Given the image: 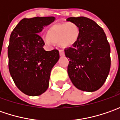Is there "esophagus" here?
I'll return each instance as SVG.
<instances>
[{
    "label": "esophagus",
    "instance_id": "1",
    "mask_svg": "<svg viewBox=\"0 0 120 120\" xmlns=\"http://www.w3.org/2000/svg\"><path fill=\"white\" fill-rule=\"evenodd\" d=\"M59 55L61 57H63V56L65 55V52H64L63 50H59Z\"/></svg>",
    "mask_w": 120,
    "mask_h": 120
}]
</instances>
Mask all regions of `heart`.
<instances>
[{
	"mask_svg": "<svg viewBox=\"0 0 120 120\" xmlns=\"http://www.w3.org/2000/svg\"><path fill=\"white\" fill-rule=\"evenodd\" d=\"M80 35L79 26L75 23L68 22L63 25H55L49 27L47 36H43V40L47 45L53 43H61L65 47L73 45L77 41Z\"/></svg>",
	"mask_w": 120,
	"mask_h": 120,
	"instance_id": "b5f03b06",
	"label": "heart"
}]
</instances>
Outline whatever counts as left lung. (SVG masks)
I'll list each match as a JSON object with an SVG mask.
<instances>
[{
  "mask_svg": "<svg viewBox=\"0 0 120 120\" xmlns=\"http://www.w3.org/2000/svg\"><path fill=\"white\" fill-rule=\"evenodd\" d=\"M75 23L80 35L71 47L65 49L69 59L67 73L77 89L93 92L104 85L110 65V46L103 29L95 21L84 16L69 17Z\"/></svg>",
  "mask_w": 120,
  "mask_h": 120,
  "instance_id": "left-lung-1",
  "label": "left lung"
}]
</instances>
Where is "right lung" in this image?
<instances>
[{
  "instance_id": "add662e5",
  "label": "right lung",
  "mask_w": 120,
  "mask_h": 120,
  "mask_svg": "<svg viewBox=\"0 0 120 120\" xmlns=\"http://www.w3.org/2000/svg\"><path fill=\"white\" fill-rule=\"evenodd\" d=\"M55 20L54 16L23 19L11 34L9 72L16 87L27 95L37 96L46 91L51 69L59 59L57 50H44L45 43L38 35Z\"/></svg>"
}]
</instances>
